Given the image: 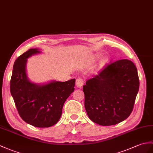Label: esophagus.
Returning a JSON list of instances; mask_svg holds the SVG:
<instances>
[{
    "label": "esophagus",
    "mask_w": 153,
    "mask_h": 153,
    "mask_svg": "<svg viewBox=\"0 0 153 153\" xmlns=\"http://www.w3.org/2000/svg\"><path fill=\"white\" fill-rule=\"evenodd\" d=\"M84 84V81L82 79V78H78V79H76V85L77 87L81 88V87L83 86Z\"/></svg>",
    "instance_id": "34e87169"
}]
</instances>
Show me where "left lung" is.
Listing matches in <instances>:
<instances>
[{
    "instance_id": "8db88e82",
    "label": "left lung",
    "mask_w": 153,
    "mask_h": 153,
    "mask_svg": "<svg viewBox=\"0 0 153 153\" xmlns=\"http://www.w3.org/2000/svg\"><path fill=\"white\" fill-rule=\"evenodd\" d=\"M139 87L137 70L131 60L111 62L83 87L89 119L102 126L123 121L132 111Z\"/></svg>"
}]
</instances>
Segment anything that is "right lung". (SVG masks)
<instances>
[{
    "label": "right lung",
    "mask_w": 153,
    "mask_h": 153,
    "mask_svg": "<svg viewBox=\"0 0 153 153\" xmlns=\"http://www.w3.org/2000/svg\"><path fill=\"white\" fill-rule=\"evenodd\" d=\"M40 53L38 49H30L16 60L10 93L25 122L36 127L47 128L59 121L64 104L74 91L76 79L65 82L53 81L44 85L30 82L26 73L27 59Z\"/></svg>",
    "instance_id": "right-lung-1"
}]
</instances>
